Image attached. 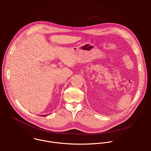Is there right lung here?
I'll return each mask as SVG.
<instances>
[{"instance_id":"obj_1","label":"right lung","mask_w":151,"mask_h":151,"mask_svg":"<svg viewBox=\"0 0 151 151\" xmlns=\"http://www.w3.org/2000/svg\"><path fill=\"white\" fill-rule=\"evenodd\" d=\"M44 116H45V115H44Z\"/></svg>"}]
</instances>
